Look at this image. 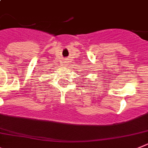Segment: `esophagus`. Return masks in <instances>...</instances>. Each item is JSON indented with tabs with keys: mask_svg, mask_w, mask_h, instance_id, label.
<instances>
[{
	"mask_svg": "<svg viewBox=\"0 0 148 148\" xmlns=\"http://www.w3.org/2000/svg\"><path fill=\"white\" fill-rule=\"evenodd\" d=\"M64 63H65V64H64V65H65H65H67V62H65Z\"/></svg>",
	"mask_w": 148,
	"mask_h": 148,
	"instance_id": "1",
	"label": "esophagus"
}]
</instances>
